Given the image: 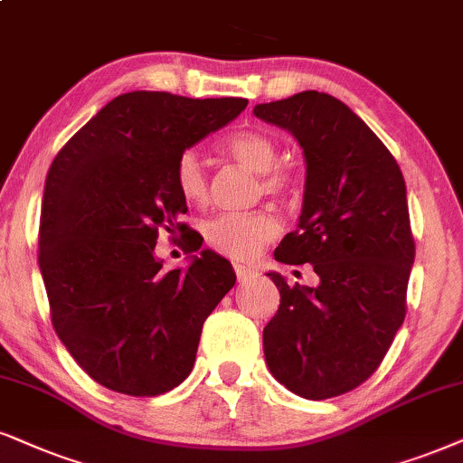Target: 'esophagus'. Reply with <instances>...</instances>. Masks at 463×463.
I'll return each instance as SVG.
<instances>
[{"label": "esophagus", "mask_w": 463, "mask_h": 463, "mask_svg": "<svg viewBox=\"0 0 463 463\" xmlns=\"http://www.w3.org/2000/svg\"><path fill=\"white\" fill-rule=\"evenodd\" d=\"M235 273H237V279L239 282H248V279H251L254 278V269H250V267H245V265H235Z\"/></svg>", "instance_id": "1"}]
</instances>
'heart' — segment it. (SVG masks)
<instances>
[{
	"label": "heart",
	"mask_w": 463,
	"mask_h": 463,
	"mask_svg": "<svg viewBox=\"0 0 463 463\" xmlns=\"http://www.w3.org/2000/svg\"><path fill=\"white\" fill-rule=\"evenodd\" d=\"M226 156L260 175V188L267 194H275L286 185V175L279 171V147L267 134L243 130L224 140ZM175 185L185 203L201 207L209 201V179L203 160L196 151H184L175 164ZM278 232V224L269 213L243 212L220 213L203 224L204 241L231 259L245 260L254 256L262 245L271 241Z\"/></svg>",
	"instance_id": "heart-1"
}]
</instances>
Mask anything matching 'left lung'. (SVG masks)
<instances>
[{"label": "left lung", "instance_id": "obj_1", "mask_svg": "<svg viewBox=\"0 0 463 463\" xmlns=\"http://www.w3.org/2000/svg\"><path fill=\"white\" fill-rule=\"evenodd\" d=\"M259 119L288 130L306 157L297 231L275 260L309 262L318 286L279 290L262 331L269 372L306 400L348 393L378 370L406 316L414 262L406 181L383 140L337 98L301 91L256 104Z\"/></svg>", "mask_w": 463, "mask_h": 463}]
</instances>
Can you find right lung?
Returning a JSON list of instances; mask_svg holds the SVG:
<instances>
[{
	"mask_svg": "<svg viewBox=\"0 0 463 463\" xmlns=\"http://www.w3.org/2000/svg\"><path fill=\"white\" fill-rule=\"evenodd\" d=\"M245 107V98L121 93L52 160L38 265L57 335L102 387L151 397L190 376L203 323L237 275L212 250L164 271L156 243L162 228H188L177 157Z\"/></svg>",
	"mask_w": 463,
	"mask_h": 463,
	"instance_id": "add662e5",
	"label": "right lung"
}]
</instances>
